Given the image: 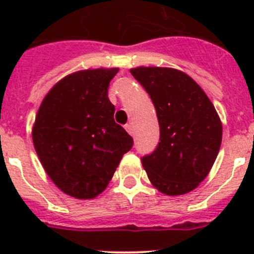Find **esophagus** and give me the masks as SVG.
<instances>
[{"label":"esophagus","mask_w":254,"mask_h":254,"mask_svg":"<svg viewBox=\"0 0 254 254\" xmlns=\"http://www.w3.org/2000/svg\"><path fill=\"white\" fill-rule=\"evenodd\" d=\"M125 128L129 134H132V136H133L134 132H133V126H132V123H127V125L125 126Z\"/></svg>","instance_id":"34e87169"}]
</instances>
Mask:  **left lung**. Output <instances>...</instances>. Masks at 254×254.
Returning <instances> with one entry per match:
<instances>
[{
  "label": "left lung",
  "mask_w": 254,
  "mask_h": 254,
  "mask_svg": "<svg viewBox=\"0 0 254 254\" xmlns=\"http://www.w3.org/2000/svg\"><path fill=\"white\" fill-rule=\"evenodd\" d=\"M131 73L151 98L160 127L156 149L141 158L147 177L168 196L190 192L206 178L221 145L214 105L178 69L137 67Z\"/></svg>",
  "instance_id": "obj_1"
}]
</instances>
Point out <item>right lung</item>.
I'll list each match as a JSON object with an SVG mask.
<instances>
[{
    "label": "right lung",
    "instance_id": "right-lung-1",
    "mask_svg": "<svg viewBox=\"0 0 254 254\" xmlns=\"http://www.w3.org/2000/svg\"><path fill=\"white\" fill-rule=\"evenodd\" d=\"M118 68L78 71L42 102L33 142L49 178L66 194L94 198L109 185L133 138L114 122L108 87Z\"/></svg>",
    "mask_w": 254,
    "mask_h": 254
}]
</instances>
